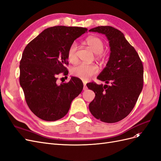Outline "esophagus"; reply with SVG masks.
I'll use <instances>...</instances> for the list:
<instances>
[{
  "instance_id": "1",
  "label": "esophagus",
  "mask_w": 161,
  "mask_h": 161,
  "mask_svg": "<svg viewBox=\"0 0 161 161\" xmlns=\"http://www.w3.org/2000/svg\"><path fill=\"white\" fill-rule=\"evenodd\" d=\"M87 89V87H86V83L85 82H83V90L85 91Z\"/></svg>"
}]
</instances>
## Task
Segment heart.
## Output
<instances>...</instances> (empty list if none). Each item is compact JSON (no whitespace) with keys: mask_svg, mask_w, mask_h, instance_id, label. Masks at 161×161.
Wrapping results in <instances>:
<instances>
[{"mask_svg":"<svg viewBox=\"0 0 161 161\" xmlns=\"http://www.w3.org/2000/svg\"><path fill=\"white\" fill-rule=\"evenodd\" d=\"M86 42L91 50L97 53V58L99 59L103 57L102 55V52L104 49V43L100 38L97 37H89L86 39ZM77 50V43L75 42L72 43L67 52L68 60L69 62L74 63L76 61ZM97 72H98V68L95 64H80L73 68L72 74L83 81H87L92 76L96 75Z\"/></svg>","mask_w":161,"mask_h":161,"instance_id":"heart-1","label":"heart"}]
</instances>
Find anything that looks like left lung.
I'll use <instances>...</instances> for the list:
<instances>
[{
  "label": "left lung",
  "instance_id": "left-lung-1",
  "mask_svg": "<svg viewBox=\"0 0 161 161\" xmlns=\"http://www.w3.org/2000/svg\"><path fill=\"white\" fill-rule=\"evenodd\" d=\"M89 31L105 35L110 46L106 66L97 79L105 85L86 84L95 93L89 104L91 114L105 123L123 119L133 109L143 88V64L123 33L111 26H99Z\"/></svg>",
  "mask_w": 161,
  "mask_h": 161
}]
</instances>
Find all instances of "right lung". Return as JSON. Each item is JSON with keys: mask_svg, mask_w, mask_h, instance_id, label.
Masks as SVG:
<instances>
[{"mask_svg": "<svg viewBox=\"0 0 161 161\" xmlns=\"http://www.w3.org/2000/svg\"><path fill=\"white\" fill-rule=\"evenodd\" d=\"M86 28L55 26L46 29L28 43L20 61L19 82L26 103L33 113L45 121L62 118L72 100L79 95L83 83L71 77L67 83H56L57 76L69 71L67 52L76 38Z\"/></svg>", "mask_w": 161, "mask_h": 161, "instance_id": "obj_1", "label": "right lung"}]
</instances>
